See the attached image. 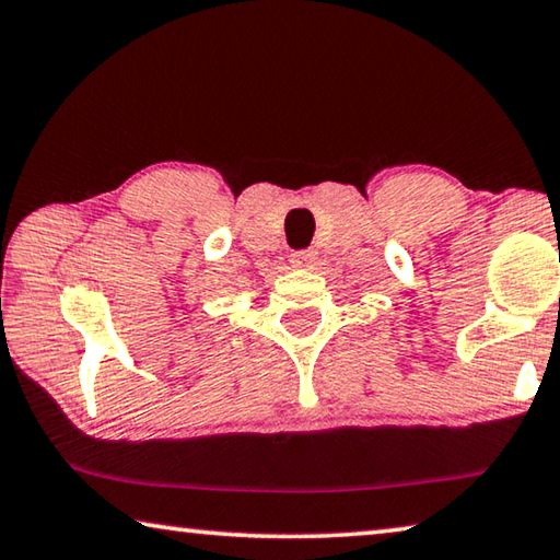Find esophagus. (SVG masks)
Segmentation results:
<instances>
[{
  "instance_id": "obj_1",
  "label": "esophagus",
  "mask_w": 560,
  "mask_h": 560,
  "mask_svg": "<svg viewBox=\"0 0 560 560\" xmlns=\"http://www.w3.org/2000/svg\"><path fill=\"white\" fill-rule=\"evenodd\" d=\"M316 264V252H312V248H299V252L291 254V266L294 269H314Z\"/></svg>"
}]
</instances>
